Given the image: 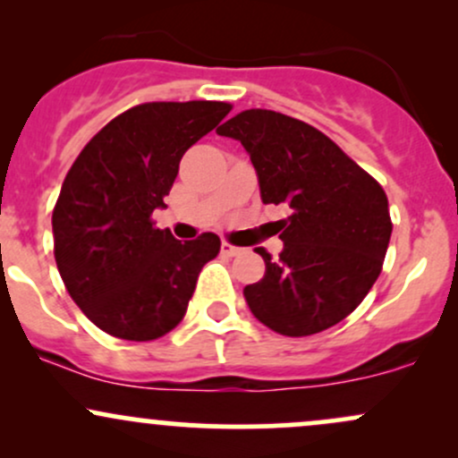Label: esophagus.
Masks as SVG:
<instances>
[{
  "mask_svg": "<svg viewBox=\"0 0 458 458\" xmlns=\"http://www.w3.org/2000/svg\"><path fill=\"white\" fill-rule=\"evenodd\" d=\"M241 252H243V250L241 248H237V245H233V243H221V254H225V256H239Z\"/></svg>",
  "mask_w": 458,
  "mask_h": 458,
  "instance_id": "34e87169",
  "label": "esophagus"
}]
</instances>
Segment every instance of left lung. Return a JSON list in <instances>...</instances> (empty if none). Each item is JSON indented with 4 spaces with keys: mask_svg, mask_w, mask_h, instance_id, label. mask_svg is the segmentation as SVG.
Masks as SVG:
<instances>
[{
    "mask_svg": "<svg viewBox=\"0 0 458 458\" xmlns=\"http://www.w3.org/2000/svg\"><path fill=\"white\" fill-rule=\"evenodd\" d=\"M250 154L263 204H286L278 260L243 289L254 318L274 333L306 336L339 324L380 276L391 239L383 187L313 125L274 110H243L217 128Z\"/></svg>",
    "mask_w": 458,
    "mask_h": 458,
    "instance_id": "1",
    "label": "left lung"
}]
</instances>
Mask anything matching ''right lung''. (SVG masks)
Wrapping results in <instances>:
<instances>
[{"label": "right lung", "instance_id": "right-lung-1", "mask_svg": "<svg viewBox=\"0 0 458 458\" xmlns=\"http://www.w3.org/2000/svg\"><path fill=\"white\" fill-rule=\"evenodd\" d=\"M230 113L224 102L140 104L80 152L52 215L54 256L73 302L104 333L128 341L167 335L187 313L217 234L178 241L152 224L180 158Z\"/></svg>", "mask_w": 458, "mask_h": 458}]
</instances>
